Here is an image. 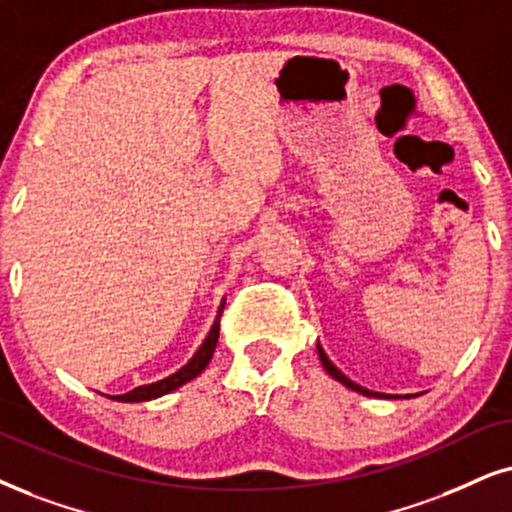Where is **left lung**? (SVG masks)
Returning <instances> with one entry per match:
<instances>
[{
    "label": "left lung",
    "instance_id": "1",
    "mask_svg": "<svg viewBox=\"0 0 512 512\" xmlns=\"http://www.w3.org/2000/svg\"><path fill=\"white\" fill-rule=\"evenodd\" d=\"M316 349H319V359H321L323 368H326V373L331 375V378L338 380V383H342V385H345V387H349V390H354V392L364 394V397H378V399H399V397L409 399V397H411V394H383V392H373V390H366V387H361L359 383H354V380H349L347 375L342 373L340 368L335 366L331 359H328V354L323 352V347H321V345H316Z\"/></svg>",
    "mask_w": 512,
    "mask_h": 512
}]
</instances>
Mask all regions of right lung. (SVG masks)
Here are the masks:
<instances>
[{"label":"right lung","instance_id":"right-lung-1","mask_svg":"<svg viewBox=\"0 0 512 512\" xmlns=\"http://www.w3.org/2000/svg\"><path fill=\"white\" fill-rule=\"evenodd\" d=\"M224 309V302L219 304V314H222ZM219 314H217V321L212 323L208 338L203 340V345L196 349V354L186 361L184 366L179 368L177 373L167 375V378L158 380V383H148V385H139L134 387V390H129L125 394H113V401H122V404H137V401H151V399H158L163 397V394H170L174 390H179L181 385L191 383L193 378H198L200 373L205 371L210 364L212 354H215V347H217V340H219Z\"/></svg>","mask_w":512,"mask_h":512}]
</instances>
